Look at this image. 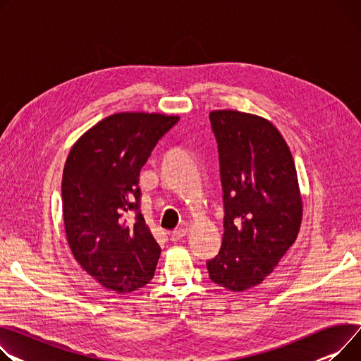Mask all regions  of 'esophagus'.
<instances>
[{
    "label": "esophagus",
    "mask_w": 361,
    "mask_h": 361,
    "mask_svg": "<svg viewBox=\"0 0 361 361\" xmlns=\"http://www.w3.org/2000/svg\"><path fill=\"white\" fill-rule=\"evenodd\" d=\"M185 236V229H177V231H174V232H171L170 233V239L173 243H178V241H181V239Z\"/></svg>",
    "instance_id": "obj_1"
}]
</instances>
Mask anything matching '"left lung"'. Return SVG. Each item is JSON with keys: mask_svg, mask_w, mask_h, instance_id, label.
<instances>
[{"mask_svg": "<svg viewBox=\"0 0 361 361\" xmlns=\"http://www.w3.org/2000/svg\"><path fill=\"white\" fill-rule=\"evenodd\" d=\"M224 190V241L206 261L232 292L259 284L296 241L302 200L293 157L269 120L235 110L209 114Z\"/></svg>", "mask_w": 361, "mask_h": 361, "instance_id": "1", "label": "left lung"}]
</instances>
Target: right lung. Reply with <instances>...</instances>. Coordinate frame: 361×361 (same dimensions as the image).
I'll list each match as a JSON object with an SVG mask.
<instances>
[{"instance_id":"add662e5","label":"right lung","mask_w":361,"mask_h":361,"mask_svg":"<svg viewBox=\"0 0 361 361\" xmlns=\"http://www.w3.org/2000/svg\"><path fill=\"white\" fill-rule=\"evenodd\" d=\"M180 117L117 113L72 147L62 176L68 244L102 286L129 293L148 284L161 247L140 212L139 174L158 140Z\"/></svg>"}]
</instances>
